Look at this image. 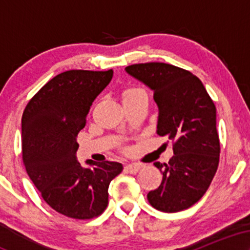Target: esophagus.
<instances>
[{
    "instance_id": "1",
    "label": "esophagus",
    "mask_w": 250,
    "mask_h": 250,
    "mask_svg": "<svg viewBox=\"0 0 250 250\" xmlns=\"http://www.w3.org/2000/svg\"><path fill=\"white\" fill-rule=\"evenodd\" d=\"M141 168L142 165H140V163H129V165L125 166V170L130 174L139 173V171L141 170Z\"/></svg>"
}]
</instances>
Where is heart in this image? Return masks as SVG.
I'll return each mask as SVG.
<instances>
[{"label": "heart", "instance_id": "obj_1", "mask_svg": "<svg viewBox=\"0 0 250 250\" xmlns=\"http://www.w3.org/2000/svg\"><path fill=\"white\" fill-rule=\"evenodd\" d=\"M137 91H141V89H129V90L125 94V95H128V94H133V93H137Z\"/></svg>", "mask_w": 250, "mask_h": 250}]
</instances>
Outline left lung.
Listing matches in <instances>:
<instances>
[{
  "label": "left lung",
  "mask_w": 250,
  "mask_h": 250,
  "mask_svg": "<svg viewBox=\"0 0 250 250\" xmlns=\"http://www.w3.org/2000/svg\"><path fill=\"white\" fill-rule=\"evenodd\" d=\"M125 73L153 91L159 109L156 133L174 141L169 162L154 163L162 183L148 193L149 203L166 213L191 207L207 191L219 166L214 102L196 76L175 65L140 63L129 65Z\"/></svg>",
  "instance_id": "obj_1"
}]
</instances>
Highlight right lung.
<instances>
[{"label":"right lung","instance_id":"right-lung-1","mask_svg":"<svg viewBox=\"0 0 250 250\" xmlns=\"http://www.w3.org/2000/svg\"><path fill=\"white\" fill-rule=\"evenodd\" d=\"M113 70H68L41 88L22 116L25 170L43 200L71 219H91L108 206L111 180L123 170L119 162H79L77 134L84 128L94 100L110 83Z\"/></svg>","mask_w":250,"mask_h":250}]
</instances>
